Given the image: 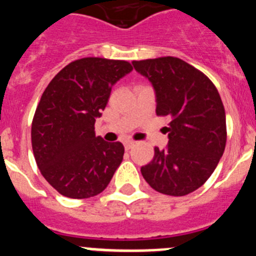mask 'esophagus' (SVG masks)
Listing matches in <instances>:
<instances>
[{"label":"esophagus","instance_id":"1","mask_svg":"<svg viewBox=\"0 0 256 256\" xmlns=\"http://www.w3.org/2000/svg\"><path fill=\"white\" fill-rule=\"evenodd\" d=\"M134 144H135V142H131V140L125 142V150H131V148H132V146H134Z\"/></svg>","mask_w":256,"mask_h":256}]
</instances>
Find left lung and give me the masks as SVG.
I'll return each instance as SVG.
<instances>
[{"mask_svg": "<svg viewBox=\"0 0 256 256\" xmlns=\"http://www.w3.org/2000/svg\"><path fill=\"white\" fill-rule=\"evenodd\" d=\"M132 66L152 82L156 113L168 116V146L154 148L153 160L140 168L153 190L186 196L208 180L226 143V110L208 76L179 58L134 60Z\"/></svg>", "mask_w": 256, "mask_h": 256, "instance_id": "left-lung-1", "label": "left lung"}]
</instances>
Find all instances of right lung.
<instances>
[{
  "label": "right lung",
  "mask_w": 256,
  "mask_h": 256,
  "mask_svg": "<svg viewBox=\"0 0 256 256\" xmlns=\"http://www.w3.org/2000/svg\"><path fill=\"white\" fill-rule=\"evenodd\" d=\"M132 66L82 58L66 66L45 88L32 121V150L42 176L60 194L88 198L106 188L124 158L120 142L95 135L110 90Z\"/></svg>",
  "instance_id": "1"
}]
</instances>
